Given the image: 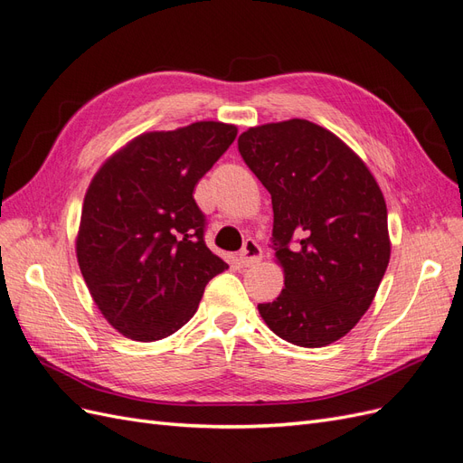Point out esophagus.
Wrapping results in <instances>:
<instances>
[{
	"label": "esophagus",
	"mask_w": 463,
	"mask_h": 463,
	"mask_svg": "<svg viewBox=\"0 0 463 463\" xmlns=\"http://www.w3.org/2000/svg\"><path fill=\"white\" fill-rule=\"evenodd\" d=\"M262 259V249L255 240H247L243 243V249L240 250V257H237V262L241 266H253L257 262H260Z\"/></svg>",
	"instance_id": "1"
}]
</instances>
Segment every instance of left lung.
Listing matches in <instances>:
<instances>
[{"mask_svg":"<svg viewBox=\"0 0 463 463\" xmlns=\"http://www.w3.org/2000/svg\"><path fill=\"white\" fill-rule=\"evenodd\" d=\"M237 148L272 197L286 278L260 317L301 347L340 340L367 313L390 260L381 187L352 148L307 119L250 128Z\"/></svg>","mask_w":463,"mask_h":463,"instance_id":"left-lung-1","label":"left lung"}]
</instances>
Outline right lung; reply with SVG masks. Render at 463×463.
Here are the masks:
<instances>
[{
  "label": "right lung",
  "mask_w": 463,
  "mask_h": 463,
  "mask_svg": "<svg viewBox=\"0 0 463 463\" xmlns=\"http://www.w3.org/2000/svg\"><path fill=\"white\" fill-rule=\"evenodd\" d=\"M235 135V125L220 121L145 133L92 177L77 260L98 309L128 338L177 332L206 284L228 269L204 243L206 216L193 191Z\"/></svg>",
  "instance_id": "right-lung-1"
}]
</instances>
